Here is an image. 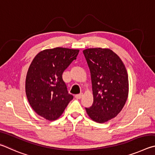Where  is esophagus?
<instances>
[{
	"mask_svg": "<svg viewBox=\"0 0 155 155\" xmlns=\"http://www.w3.org/2000/svg\"><path fill=\"white\" fill-rule=\"evenodd\" d=\"M82 96H83V93H80V94H76V95L75 96V97L76 99H80L82 98Z\"/></svg>",
	"mask_w": 155,
	"mask_h": 155,
	"instance_id": "obj_1",
	"label": "esophagus"
}]
</instances>
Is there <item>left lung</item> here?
Instances as JSON below:
<instances>
[{"label": "left lung", "mask_w": 155, "mask_h": 155, "mask_svg": "<svg viewBox=\"0 0 155 155\" xmlns=\"http://www.w3.org/2000/svg\"><path fill=\"white\" fill-rule=\"evenodd\" d=\"M91 71L93 104L86 107L92 120L104 123L116 117L129 94L128 74L117 54L110 49L88 48L83 51Z\"/></svg>", "instance_id": "1"}]
</instances>
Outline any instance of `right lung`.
<instances>
[{"label": "right lung", "instance_id": "obj_1", "mask_svg": "<svg viewBox=\"0 0 155 155\" xmlns=\"http://www.w3.org/2000/svg\"><path fill=\"white\" fill-rule=\"evenodd\" d=\"M79 50L55 48L37 54L28 68L26 94L38 115L52 121L63 113L73 99L62 80V73L76 59Z\"/></svg>", "mask_w": 155, "mask_h": 155}]
</instances>
